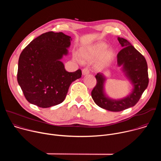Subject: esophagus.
<instances>
[{"mask_svg":"<svg viewBox=\"0 0 161 161\" xmlns=\"http://www.w3.org/2000/svg\"><path fill=\"white\" fill-rule=\"evenodd\" d=\"M90 71H89V69L88 68H84L82 69V74L83 75H86L88 74H89Z\"/></svg>","mask_w":161,"mask_h":161,"instance_id":"1","label":"esophagus"}]
</instances>
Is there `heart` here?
I'll return each mask as SVG.
<instances>
[{
	"label": "heart",
	"mask_w": 161,
	"mask_h": 161,
	"mask_svg": "<svg viewBox=\"0 0 161 161\" xmlns=\"http://www.w3.org/2000/svg\"><path fill=\"white\" fill-rule=\"evenodd\" d=\"M108 45L104 42L97 43L92 47L85 49H81L80 51V57L83 61L93 62L101 58L97 62L96 67L98 69L106 67L114 57V53L111 49H107ZM75 60L80 61V58L75 55Z\"/></svg>",
	"instance_id": "obj_1"
}]
</instances>
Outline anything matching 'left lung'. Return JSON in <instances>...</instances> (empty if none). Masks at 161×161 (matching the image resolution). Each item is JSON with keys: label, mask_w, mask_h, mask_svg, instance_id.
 Here are the masks:
<instances>
[{"label": "left lung", "mask_w": 161, "mask_h": 161, "mask_svg": "<svg viewBox=\"0 0 161 161\" xmlns=\"http://www.w3.org/2000/svg\"><path fill=\"white\" fill-rule=\"evenodd\" d=\"M118 40L124 48L117 54V64L123 66V71L134 86L132 93L119 100L108 98L104 92L105 77L100 73L96 75L97 83L91 92L97 106L111 111H121L134 106L139 101L149 81L148 65L144 56L125 39L119 37Z\"/></svg>", "instance_id": "left-lung-1"}]
</instances>
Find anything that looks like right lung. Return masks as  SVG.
<instances>
[{
    "label": "right lung",
    "mask_w": 161,
    "mask_h": 161,
    "mask_svg": "<svg viewBox=\"0 0 161 161\" xmlns=\"http://www.w3.org/2000/svg\"><path fill=\"white\" fill-rule=\"evenodd\" d=\"M71 37L48 32L32 41L21 53L17 80L26 99L40 108H49L65 99L72 82L81 71L67 72L60 61L68 53Z\"/></svg>",
    "instance_id": "add662e5"
}]
</instances>
